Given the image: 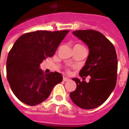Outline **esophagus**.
Here are the masks:
<instances>
[{"mask_svg":"<svg viewBox=\"0 0 129 129\" xmlns=\"http://www.w3.org/2000/svg\"><path fill=\"white\" fill-rule=\"evenodd\" d=\"M63 81H68V80H70V78H67V77H63Z\"/></svg>","mask_w":129,"mask_h":129,"instance_id":"obj_1","label":"esophagus"}]
</instances>
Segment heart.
Listing matches in <instances>:
<instances>
[{
	"label": "heart",
	"mask_w": 129,
	"mask_h": 129,
	"mask_svg": "<svg viewBox=\"0 0 129 129\" xmlns=\"http://www.w3.org/2000/svg\"><path fill=\"white\" fill-rule=\"evenodd\" d=\"M80 46H81V45H80Z\"/></svg>",
	"instance_id": "b5f03b06"
}]
</instances>
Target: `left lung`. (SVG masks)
I'll use <instances>...</instances> for the list:
<instances>
[{
  "mask_svg": "<svg viewBox=\"0 0 129 129\" xmlns=\"http://www.w3.org/2000/svg\"><path fill=\"white\" fill-rule=\"evenodd\" d=\"M72 34L88 46L89 53L79 75L83 78L90 76L91 78L88 82L73 78L76 88L70 96L79 108L93 109L104 104L116 86L118 69L116 50L110 41L98 31L76 30Z\"/></svg>",
  "mask_w": 129,
  "mask_h": 129,
  "instance_id": "left-lung-1",
  "label": "left lung"
}]
</instances>
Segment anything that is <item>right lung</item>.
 <instances>
[{
  "label": "right lung",
  "mask_w": 129,
  "mask_h": 129,
  "mask_svg": "<svg viewBox=\"0 0 129 129\" xmlns=\"http://www.w3.org/2000/svg\"><path fill=\"white\" fill-rule=\"evenodd\" d=\"M69 32L36 31L21 35L8 54L7 78L14 95L28 106H36L49 97L56 84L63 80L55 72L44 74L40 68L51 57Z\"/></svg>",
  "instance_id": "add662e5"
}]
</instances>
